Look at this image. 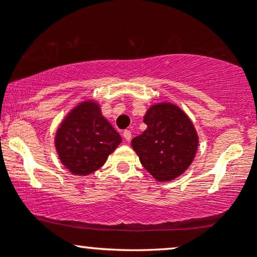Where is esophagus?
I'll return each mask as SVG.
<instances>
[{
	"instance_id": "obj_1",
	"label": "esophagus",
	"mask_w": 257,
	"mask_h": 257,
	"mask_svg": "<svg viewBox=\"0 0 257 257\" xmlns=\"http://www.w3.org/2000/svg\"><path fill=\"white\" fill-rule=\"evenodd\" d=\"M123 138L125 139V141H131L132 140V133H131V131H124V132H123Z\"/></svg>"
}]
</instances>
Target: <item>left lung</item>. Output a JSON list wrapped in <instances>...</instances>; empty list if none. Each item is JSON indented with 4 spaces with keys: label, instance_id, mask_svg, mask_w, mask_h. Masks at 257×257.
<instances>
[{
    "label": "left lung",
    "instance_id": "obj_1",
    "mask_svg": "<svg viewBox=\"0 0 257 257\" xmlns=\"http://www.w3.org/2000/svg\"><path fill=\"white\" fill-rule=\"evenodd\" d=\"M146 131L132 140L141 164L159 182L182 175L192 164L199 138L192 120L179 106L159 102L144 116Z\"/></svg>",
    "mask_w": 257,
    "mask_h": 257
}]
</instances>
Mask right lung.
<instances>
[{"instance_id": "right-lung-1", "label": "right lung", "mask_w": 257, "mask_h": 257, "mask_svg": "<svg viewBox=\"0 0 257 257\" xmlns=\"http://www.w3.org/2000/svg\"><path fill=\"white\" fill-rule=\"evenodd\" d=\"M120 143L122 138L102 116L100 104L91 99L79 102L66 114L54 139L61 164L78 176L100 169Z\"/></svg>"}]
</instances>
